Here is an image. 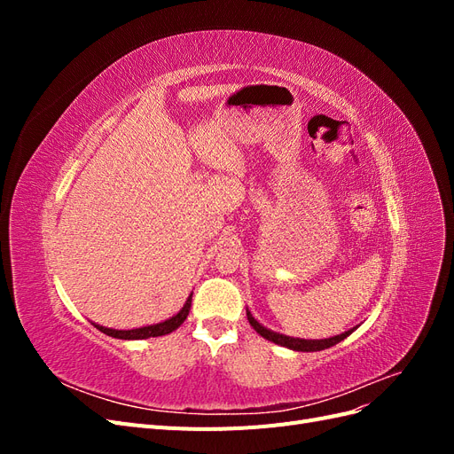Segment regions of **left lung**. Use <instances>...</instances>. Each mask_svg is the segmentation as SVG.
<instances>
[{"instance_id": "obj_1", "label": "left lung", "mask_w": 454, "mask_h": 454, "mask_svg": "<svg viewBox=\"0 0 454 454\" xmlns=\"http://www.w3.org/2000/svg\"><path fill=\"white\" fill-rule=\"evenodd\" d=\"M246 314H248V322L252 324V327L255 329V332L265 337L272 342H277V345L280 347H286V348H292V350H297V352H316V350H324V348H329L337 345V342H340L342 339H347L354 329H350V332H345L340 335H335V337H329V339H320V340H305V339H294V337H286V335H280V333H274L270 332V329L261 325L257 320H254V316L246 310Z\"/></svg>"}]
</instances>
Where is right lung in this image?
Returning a JSON list of instances; mask_svg holds the SVG:
<instances>
[{
    "label": "right lung",
    "mask_w": 454,
    "mask_h": 454,
    "mask_svg": "<svg viewBox=\"0 0 454 454\" xmlns=\"http://www.w3.org/2000/svg\"><path fill=\"white\" fill-rule=\"evenodd\" d=\"M189 309H191V295H189V299L185 301L184 309H182L180 312H177L176 316H172V318L167 320V322H160V324H155V325H147V327H138V329H125V332H122V329H109V327H102V325H94V327L100 329L102 333H106V335H109V337L125 339V340H127V339L160 337V335L172 333L174 329L180 327V325L185 322V318H187Z\"/></svg>",
    "instance_id": "right-lung-1"
}]
</instances>
